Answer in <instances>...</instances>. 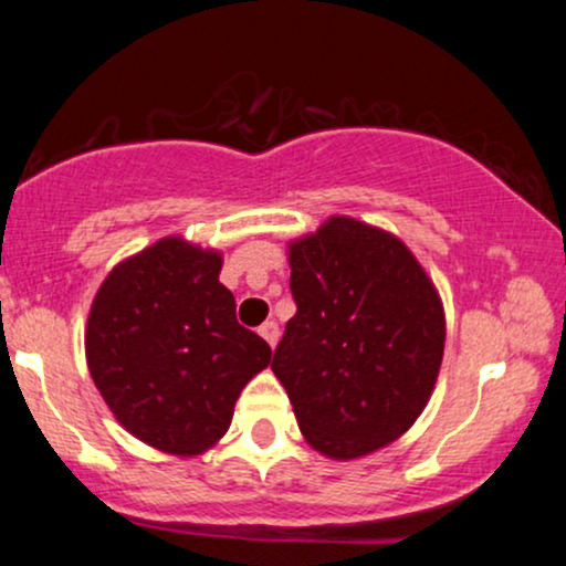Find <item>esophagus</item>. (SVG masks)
Wrapping results in <instances>:
<instances>
[{
  "mask_svg": "<svg viewBox=\"0 0 566 566\" xmlns=\"http://www.w3.org/2000/svg\"><path fill=\"white\" fill-rule=\"evenodd\" d=\"M258 333H261V337L265 343H269L271 348L276 346L279 343V324L276 322H265V324H261V329H258Z\"/></svg>",
  "mask_w": 566,
  "mask_h": 566,
  "instance_id": "1",
  "label": "esophagus"
}]
</instances>
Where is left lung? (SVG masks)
Returning <instances> with one entry per match:
<instances>
[{"instance_id": "1", "label": "left lung", "mask_w": 566, "mask_h": 566, "mask_svg": "<svg viewBox=\"0 0 566 566\" xmlns=\"http://www.w3.org/2000/svg\"><path fill=\"white\" fill-rule=\"evenodd\" d=\"M290 269L297 311L271 369L305 441L333 460L391 444L437 386V287L401 239L346 216L290 242Z\"/></svg>"}]
</instances>
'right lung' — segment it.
<instances>
[{
  "label": "right lung",
  "mask_w": 566,
  "mask_h": 566,
  "mask_svg": "<svg viewBox=\"0 0 566 566\" xmlns=\"http://www.w3.org/2000/svg\"><path fill=\"white\" fill-rule=\"evenodd\" d=\"M223 255L165 237L97 290L84 350L103 401L135 439L191 458L229 431L242 388L271 348L237 322L218 282Z\"/></svg>",
  "instance_id": "right-lung-1"
}]
</instances>
